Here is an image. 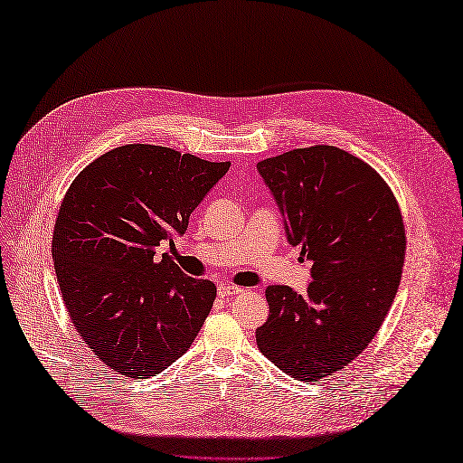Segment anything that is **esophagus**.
Wrapping results in <instances>:
<instances>
[{
	"mask_svg": "<svg viewBox=\"0 0 463 463\" xmlns=\"http://www.w3.org/2000/svg\"><path fill=\"white\" fill-rule=\"evenodd\" d=\"M243 289L237 288V286H230V284H220L218 286V296L220 298H230V296H237V293H241Z\"/></svg>",
	"mask_w": 463,
	"mask_h": 463,
	"instance_id": "obj_1",
	"label": "esophagus"
}]
</instances>
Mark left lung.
I'll list each match as a JSON object with an SVG mask.
<instances>
[{"label": "left lung", "mask_w": 463, "mask_h": 463, "mask_svg": "<svg viewBox=\"0 0 463 463\" xmlns=\"http://www.w3.org/2000/svg\"><path fill=\"white\" fill-rule=\"evenodd\" d=\"M257 167L289 243L313 260L303 296L266 288L257 344L296 381L317 383L361 355L390 311L405 259L402 210L381 174L342 148H296Z\"/></svg>", "instance_id": "obj_1"}]
</instances>
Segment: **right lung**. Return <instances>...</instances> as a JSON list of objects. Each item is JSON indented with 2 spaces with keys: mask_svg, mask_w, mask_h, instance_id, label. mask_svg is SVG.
Instances as JSON below:
<instances>
[{
  "mask_svg": "<svg viewBox=\"0 0 463 463\" xmlns=\"http://www.w3.org/2000/svg\"><path fill=\"white\" fill-rule=\"evenodd\" d=\"M228 170L230 162L137 143L102 154L69 185L53 226V266L75 330L109 369L150 378L197 338L216 286L156 249L185 233Z\"/></svg>",
  "mask_w": 463,
  "mask_h": 463,
  "instance_id": "obj_1",
  "label": "right lung"
}]
</instances>
